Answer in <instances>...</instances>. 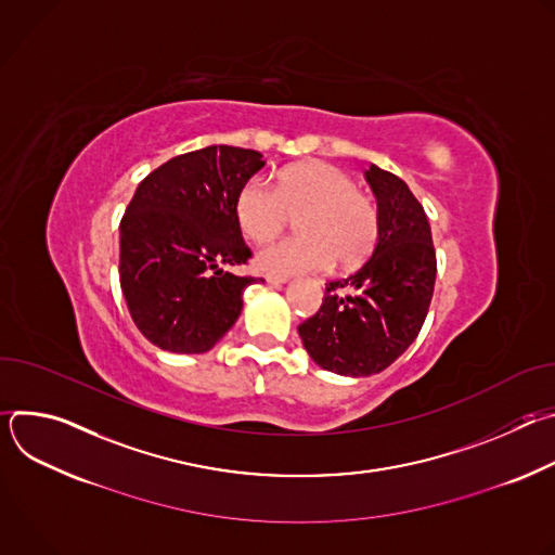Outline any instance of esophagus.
<instances>
[{
	"label": "esophagus",
	"mask_w": 555,
	"mask_h": 555,
	"mask_svg": "<svg viewBox=\"0 0 555 555\" xmlns=\"http://www.w3.org/2000/svg\"><path fill=\"white\" fill-rule=\"evenodd\" d=\"M266 281L270 283V285H274V287H279V285H283V283H287V276H274V274H268L266 276Z\"/></svg>",
	"instance_id": "obj_1"
}]
</instances>
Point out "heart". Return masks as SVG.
I'll return each instance as SVG.
<instances>
[{"instance_id": "1", "label": "heart", "mask_w": 555, "mask_h": 555, "mask_svg": "<svg viewBox=\"0 0 555 555\" xmlns=\"http://www.w3.org/2000/svg\"><path fill=\"white\" fill-rule=\"evenodd\" d=\"M296 217L298 236L272 242L257 253V268L274 276L362 263L379 232L375 204L351 176L327 163H302L276 178L248 180L234 197V219L253 242H266Z\"/></svg>"}]
</instances>
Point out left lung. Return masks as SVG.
Returning <instances> with one entry per match:
<instances>
[{
	"label": "left lung",
	"mask_w": 555,
	"mask_h": 555,
	"mask_svg": "<svg viewBox=\"0 0 555 555\" xmlns=\"http://www.w3.org/2000/svg\"><path fill=\"white\" fill-rule=\"evenodd\" d=\"M364 176L377 199L375 250L358 272L332 281L321 309L298 325L315 364L353 377L384 371L413 345L437 276L424 206L398 176L375 165Z\"/></svg>",
	"instance_id": "8db88e82"
}]
</instances>
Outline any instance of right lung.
I'll list each match as a JSON object with an SVG mask.
<instances>
[{"label":"right lung","instance_id":"obj_1","mask_svg":"<svg viewBox=\"0 0 555 555\" xmlns=\"http://www.w3.org/2000/svg\"><path fill=\"white\" fill-rule=\"evenodd\" d=\"M253 149L212 144L171 157L135 189L120 219V287L140 334L171 353H204L236 323L253 253L234 197L263 169Z\"/></svg>","mask_w":555,"mask_h":555}]
</instances>
